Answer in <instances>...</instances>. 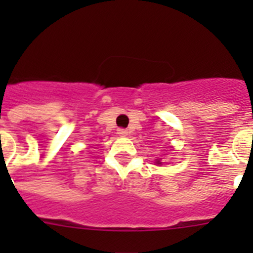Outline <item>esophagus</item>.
I'll use <instances>...</instances> for the list:
<instances>
[{
  "label": "esophagus",
  "instance_id": "esophagus-1",
  "mask_svg": "<svg viewBox=\"0 0 253 253\" xmlns=\"http://www.w3.org/2000/svg\"><path fill=\"white\" fill-rule=\"evenodd\" d=\"M118 134H119L120 137H126V135H128V130H126V129L120 128L118 129Z\"/></svg>",
  "mask_w": 253,
  "mask_h": 253
}]
</instances>
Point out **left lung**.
<instances>
[{
	"label": "left lung",
	"mask_w": 253,
	"mask_h": 253,
	"mask_svg": "<svg viewBox=\"0 0 253 253\" xmlns=\"http://www.w3.org/2000/svg\"><path fill=\"white\" fill-rule=\"evenodd\" d=\"M156 163H157V165H162V162H161V161H157Z\"/></svg>",
	"instance_id": "1"
}]
</instances>
